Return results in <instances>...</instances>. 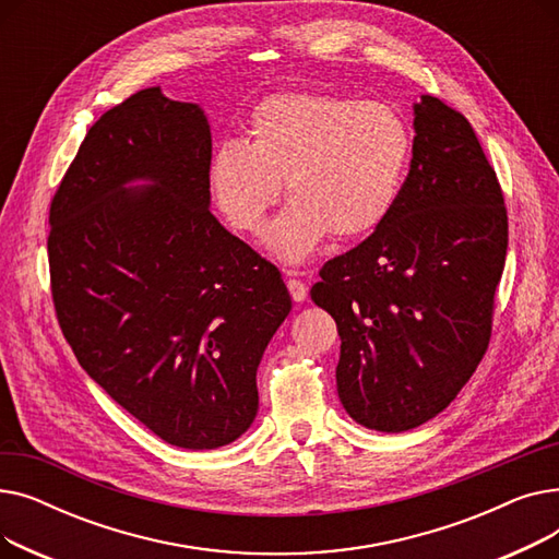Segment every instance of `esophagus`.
<instances>
[{
    "mask_svg": "<svg viewBox=\"0 0 559 559\" xmlns=\"http://www.w3.org/2000/svg\"><path fill=\"white\" fill-rule=\"evenodd\" d=\"M287 289H289V297L295 301H304L308 297V285L299 278H289L287 281Z\"/></svg>",
    "mask_w": 559,
    "mask_h": 559,
    "instance_id": "obj_1",
    "label": "esophagus"
}]
</instances>
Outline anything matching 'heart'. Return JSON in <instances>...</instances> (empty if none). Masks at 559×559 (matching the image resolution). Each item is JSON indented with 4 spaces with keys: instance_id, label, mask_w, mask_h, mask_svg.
Returning a JSON list of instances; mask_svg holds the SVG:
<instances>
[{
    "instance_id": "heart-1",
    "label": "heart",
    "mask_w": 559,
    "mask_h": 559,
    "mask_svg": "<svg viewBox=\"0 0 559 559\" xmlns=\"http://www.w3.org/2000/svg\"><path fill=\"white\" fill-rule=\"evenodd\" d=\"M413 156V131L385 102L335 93H285L262 99L249 140H224L211 160V188L226 222L260 235L278 199L287 209L270 228L272 251L301 262L333 233H373L399 201Z\"/></svg>"
}]
</instances>
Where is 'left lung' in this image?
I'll return each instance as SVG.
<instances>
[{"label":"left lung","instance_id":"obj_1","mask_svg":"<svg viewBox=\"0 0 559 559\" xmlns=\"http://www.w3.org/2000/svg\"><path fill=\"white\" fill-rule=\"evenodd\" d=\"M415 131L392 215L310 289L342 337L340 401L380 432L426 424L472 378L508 253L503 190L466 117L424 95Z\"/></svg>","mask_w":559,"mask_h":559}]
</instances>
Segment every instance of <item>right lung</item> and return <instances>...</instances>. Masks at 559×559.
I'll return each instance as SVG.
<instances>
[{
  "label": "right lung",
  "mask_w": 559,
  "mask_h": 559,
  "mask_svg": "<svg viewBox=\"0 0 559 559\" xmlns=\"http://www.w3.org/2000/svg\"><path fill=\"white\" fill-rule=\"evenodd\" d=\"M211 127L146 87L87 131L49 209L56 319L79 365L171 447L230 444L292 310L281 272L211 205ZM150 178L152 187L127 191Z\"/></svg>",
  "instance_id": "1"
}]
</instances>
